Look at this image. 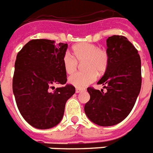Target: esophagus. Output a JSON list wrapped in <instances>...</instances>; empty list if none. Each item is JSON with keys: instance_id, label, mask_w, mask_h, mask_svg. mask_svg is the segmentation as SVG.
<instances>
[{"instance_id": "obj_1", "label": "esophagus", "mask_w": 153, "mask_h": 153, "mask_svg": "<svg viewBox=\"0 0 153 153\" xmlns=\"http://www.w3.org/2000/svg\"><path fill=\"white\" fill-rule=\"evenodd\" d=\"M83 91H84V89H82V88H76V93H79Z\"/></svg>"}]
</instances>
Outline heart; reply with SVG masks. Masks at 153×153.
<instances>
[{"instance_id": "obj_1", "label": "heart", "mask_w": 153, "mask_h": 153, "mask_svg": "<svg viewBox=\"0 0 153 153\" xmlns=\"http://www.w3.org/2000/svg\"><path fill=\"white\" fill-rule=\"evenodd\" d=\"M74 56L66 52L62 56V62L66 74H72L76 70L78 62H82L85 70L73 74L69 77V82L78 88H83L96 80L97 72L104 73L109 63V55L104 48H98L95 44L80 42L73 47Z\"/></svg>"}]
</instances>
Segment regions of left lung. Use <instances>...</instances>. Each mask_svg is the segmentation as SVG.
Segmentation results:
<instances>
[{"label":"left lung","mask_w":153,"mask_h":153,"mask_svg":"<svg viewBox=\"0 0 153 153\" xmlns=\"http://www.w3.org/2000/svg\"><path fill=\"white\" fill-rule=\"evenodd\" d=\"M109 63L98 84L103 90L88 87L90 100L84 111L100 126H111L123 121L135 105L142 85L141 59L135 46L122 36L107 39Z\"/></svg>","instance_id":"1"}]
</instances>
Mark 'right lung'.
Instances as JSON below:
<instances>
[{
  "label": "right lung",
  "mask_w": 153,
  "mask_h": 153,
  "mask_svg": "<svg viewBox=\"0 0 153 153\" xmlns=\"http://www.w3.org/2000/svg\"><path fill=\"white\" fill-rule=\"evenodd\" d=\"M66 43L32 39L18 52L14 64L12 88L18 110L33 127L47 129L62 120L67 100L75 93L72 84L51 91L56 83L66 84L62 56Z\"/></svg>",
  "instance_id": "add662e5"
}]
</instances>
